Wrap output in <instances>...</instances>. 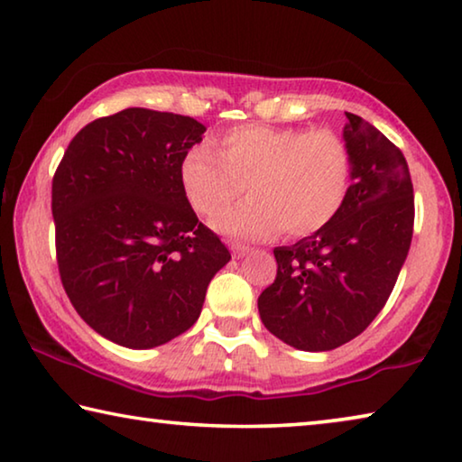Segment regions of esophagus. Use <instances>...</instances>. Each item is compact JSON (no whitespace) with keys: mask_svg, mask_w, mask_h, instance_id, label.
I'll return each mask as SVG.
<instances>
[{"mask_svg":"<svg viewBox=\"0 0 462 462\" xmlns=\"http://www.w3.org/2000/svg\"><path fill=\"white\" fill-rule=\"evenodd\" d=\"M232 248V254L234 256H236V259H242V256H245V254H248V246H245V245H236V242H234V245L230 246Z\"/></svg>","mask_w":462,"mask_h":462,"instance_id":"esophagus-1","label":"esophagus"}]
</instances>
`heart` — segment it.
<instances>
[{
    "label": "heart",
    "mask_w": 462,
    "mask_h": 462,
    "mask_svg": "<svg viewBox=\"0 0 462 462\" xmlns=\"http://www.w3.org/2000/svg\"><path fill=\"white\" fill-rule=\"evenodd\" d=\"M214 148H189L179 183L203 217L224 212L248 187L253 195L216 220L232 236L267 238L281 228L310 236L334 220L348 195L353 156L334 130L246 124L224 132Z\"/></svg>",
    "instance_id": "b5f03b06"
}]
</instances>
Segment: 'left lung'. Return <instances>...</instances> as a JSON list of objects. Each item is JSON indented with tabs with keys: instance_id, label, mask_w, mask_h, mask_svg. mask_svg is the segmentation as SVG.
I'll use <instances>...</instances> for the list:
<instances>
[{
	"instance_id": "8db88e82",
	"label": "left lung",
	"mask_w": 462,
	"mask_h": 462,
	"mask_svg": "<svg viewBox=\"0 0 462 462\" xmlns=\"http://www.w3.org/2000/svg\"><path fill=\"white\" fill-rule=\"evenodd\" d=\"M353 185L326 228L277 246V277L259 295L264 328L310 353L356 338L385 306L413 234V185L403 152L348 114Z\"/></svg>"
}]
</instances>
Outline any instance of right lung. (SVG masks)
I'll return each mask as SVG.
<instances>
[{
	"mask_svg": "<svg viewBox=\"0 0 462 462\" xmlns=\"http://www.w3.org/2000/svg\"><path fill=\"white\" fill-rule=\"evenodd\" d=\"M203 132L189 116L122 109L77 132L52 177L62 287L88 326L120 346H161L189 330L230 261L179 183Z\"/></svg>",
	"mask_w": 462,
	"mask_h": 462,
	"instance_id": "1",
	"label": "right lung"
}]
</instances>
